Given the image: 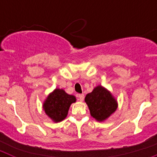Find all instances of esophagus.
I'll return each mask as SVG.
<instances>
[{"label":"esophagus","instance_id":"34e87169","mask_svg":"<svg viewBox=\"0 0 157 157\" xmlns=\"http://www.w3.org/2000/svg\"><path fill=\"white\" fill-rule=\"evenodd\" d=\"M78 99H79V101H82L83 100H84V94H78Z\"/></svg>","mask_w":157,"mask_h":157}]
</instances>
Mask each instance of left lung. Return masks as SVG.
I'll use <instances>...</instances> for the list:
<instances>
[{
    "label": "left lung",
    "instance_id": "obj_1",
    "mask_svg": "<svg viewBox=\"0 0 157 157\" xmlns=\"http://www.w3.org/2000/svg\"><path fill=\"white\" fill-rule=\"evenodd\" d=\"M85 101L91 116L98 121H103L116 110L117 103L112 94L104 87L98 86L86 96Z\"/></svg>",
    "mask_w": 157,
    "mask_h": 157
}]
</instances>
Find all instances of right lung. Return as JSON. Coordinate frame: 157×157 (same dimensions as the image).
Here are the masks:
<instances>
[{"mask_svg":"<svg viewBox=\"0 0 157 157\" xmlns=\"http://www.w3.org/2000/svg\"><path fill=\"white\" fill-rule=\"evenodd\" d=\"M75 101V97L66 94L63 90L56 89L47 98L43 107L52 120L60 122L66 118L71 105Z\"/></svg>","mask_w":157,"mask_h":157,"instance_id":"add662e5","label":"right lung"}]
</instances>
